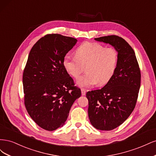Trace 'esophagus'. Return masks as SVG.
<instances>
[{
    "instance_id": "obj_1",
    "label": "esophagus",
    "mask_w": 156,
    "mask_h": 156,
    "mask_svg": "<svg viewBox=\"0 0 156 156\" xmlns=\"http://www.w3.org/2000/svg\"><path fill=\"white\" fill-rule=\"evenodd\" d=\"M81 94L83 96H84L86 94V90H85V89L84 88H81Z\"/></svg>"
}]
</instances>
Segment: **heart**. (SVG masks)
Masks as SVG:
<instances>
[{
  "mask_svg": "<svg viewBox=\"0 0 156 156\" xmlns=\"http://www.w3.org/2000/svg\"><path fill=\"white\" fill-rule=\"evenodd\" d=\"M75 55H66L63 66L75 79L79 78L86 66L87 73L77 80L79 86L91 87L97 83L105 85L114 75L118 62V53L114 48L85 41L75 49Z\"/></svg>",
  "mask_w": 156,
  "mask_h": 156,
  "instance_id": "b5f03b06",
  "label": "heart"
}]
</instances>
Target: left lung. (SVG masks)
<instances>
[{"instance_id": "8db88e82", "label": "left lung", "mask_w": 156, "mask_h": 156, "mask_svg": "<svg viewBox=\"0 0 156 156\" xmlns=\"http://www.w3.org/2000/svg\"><path fill=\"white\" fill-rule=\"evenodd\" d=\"M118 51L115 72L101 89L88 91V117L97 129L110 131L120 126L133 112L140 87V70L134 50L122 37L110 35L95 38Z\"/></svg>"}]
</instances>
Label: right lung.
<instances>
[{
    "label": "right lung",
    "mask_w": 156,
    "mask_h": 156,
    "mask_svg": "<svg viewBox=\"0 0 156 156\" xmlns=\"http://www.w3.org/2000/svg\"><path fill=\"white\" fill-rule=\"evenodd\" d=\"M72 37L48 34L33 45L23 70L24 103L41 128L54 131L63 126L71 107L81 95L63 66V59L77 43Z\"/></svg>",
    "instance_id": "1"
}]
</instances>
